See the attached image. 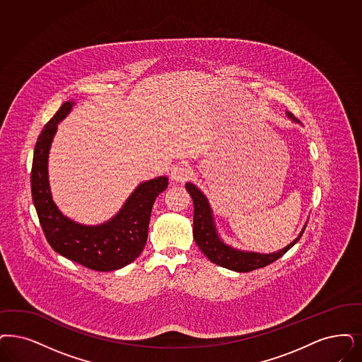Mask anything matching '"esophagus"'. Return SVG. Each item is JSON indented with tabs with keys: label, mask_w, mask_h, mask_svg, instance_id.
Wrapping results in <instances>:
<instances>
[{
	"label": "esophagus",
	"mask_w": 362,
	"mask_h": 362,
	"mask_svg": "<svg viewBox=\"0 0 362 362\" xmlns=\"http://www.w3.org/2000/svg\"><path fill=\"white\" fill-rule=\"evenodd\" d=\"M190 175V168L187 165H175L170 172V180L175 184L185 182Z\"/></svg>",
	"instance_id": "obj_1"
}]
</instances>
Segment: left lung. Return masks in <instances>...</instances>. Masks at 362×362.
<instances>
[{"instance_id": "left-lung-1", "label": "left lung", "mask_w": 362, "mask_h": 362, "mask_svg": "<svg viewBox=\"0 0 362 362\" xmlns=\"http://www.w3.org/2000/svg\"><path fill=\"white\" fill-rule=\"evenodd\" d=\"M286 115L294 123H299V121L291 112L286 111ZM185 187H187V190L193 200V205H194V216H193L194 241L199 245L201 252L205 255L212 263L220 266V267L228 268V269H232L236 272H250L256 268L266 267L272 262L278 260L293 245H295L300 239V236L303 235L306 226H308V221H306L302 230L299 232L298 238L279 251H275L271 254H260V252H254V251L239 250V248L229 245L221 239L217 227H216V223H214V211L211 208V204L206 199V196L192 182H187Z\"/></svg>"}]
</instances>
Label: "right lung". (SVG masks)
<instances>
[{
    "label": "right lung",
    "mask_w": 362,
    "mask_h": 362,
    "mask_svg": "<svg viewBox=\"0 0 362 362\" xmlns=\"http://www.w3.org/2000/svg\"><path fill=\"white\" fill-rule=\"evenodd\" d=\"M74 106L72 100L63 103L37 138L30 173L32 199L44 235L57 254L95 271L119 269L133 263L144 251L153 204L169 181L161 175L141 182L117 214L102 224L87 226L67 217L52 197L48 158L57 124Z\"/></svg>",
    "instance_id": "obj_1"
}]
</instances>
